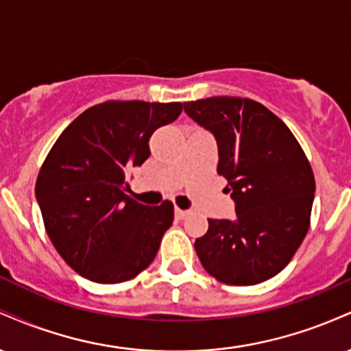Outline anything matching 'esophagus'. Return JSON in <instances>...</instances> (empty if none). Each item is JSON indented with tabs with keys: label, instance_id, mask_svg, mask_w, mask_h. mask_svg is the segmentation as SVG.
Returning <instances> with one entry per match:
<instances>
[{
	"label": "esophagus",
	"instance_id": "34e87169",
	"mask_svg": "<svg viewBox=\"0 0 351 351\" xmlns=\"http://www.w3.org/2000/svg\"><path fill=\"white\" fill-rule=\"evenodd\" d=\"M175 215H176V217H180V219H184V217H186V216L189 215V211H188V209H180V208H176V209H175Z\"/></svg>",
	"mask_w": 351,
	"mask_h": 351
}]
</instances>
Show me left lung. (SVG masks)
Instances as JSON below:
<instances>
[{
	"mask_svg": "<svg viewBox=\"0 0 351 351\" xmlns=\"http://www.w3.org/2000/svg\"><path fill=\"white\" fill-rule=\"evenodd\" d=\"M189 119L215 135L217 173L236 219H208L195 243L206 271L231 285H254L291 263L310 226L315 178L304 150L277 115L239 97L184 102Z\"/></svg>",
	"mask_w": 351,
	"mask_h": 351,
	"instance_id": "1",
	"label": "left lung"
}]
</instances>
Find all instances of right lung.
Masks as SVG:
<instances>
[{
    "label": "right lung",
    "instance_id": "1",
    "mask_svg": "<svg viewBox=\"0 0 351 351\" xmlns=\"http://www.w3.org/2000/svg\"><path fill=\"white\" fill-rule=\"evenodd\" d=\"M180 102H106L87 108L44 160L38 199L47 236L75 272L119 284L145 271L171 226V201L147 206L125 195V173L150 156V136L175 122Z\"/></svg>",
    "mask_w": 351,
    "mask_h": 351
}]
</instances>
